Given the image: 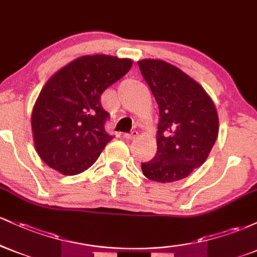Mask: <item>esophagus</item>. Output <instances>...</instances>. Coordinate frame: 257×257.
Instances as JSON below:
<instances>
[{
	"mask_svg": "<svg viewBox=\"0 0 257 257\" xmlns=\"http://www.w3.org/2000/svg\"><path fill=\"white\" fill-rule=\"evenodd\" d=\"M139 133L137 131H133L132 133H129V134H124L123 135V138L126 139V140H133V139H135L138 137Z\"/></svg>",
	"mask_w": 257,
	"mask_h": 257,
	"instance_id": "esophagus-1",
	"label": "esophagus"
}]
</instances>
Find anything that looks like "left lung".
Instances as JSON below:
<instances>
[{"label":"left lung","instance_id":"left-lung-1","mask_svg":"<svg viewBox=\"0 0 257 257\" xmlns=\"http://www.w3.org/2000/svg\"><path fill=\"white\" fill-rule=\"evenodd\" d=\"M158 104L157 153L141 164L157 182L185 179L202 166L219 134V117L202 85L174 65L157 59L138 61Z\"/></svg>","mask_w":257,"mask_h":257}]
</instances>
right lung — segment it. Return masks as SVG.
Instances as JSON below:
<instances>
[{
    "label": "right lung",
    "mask_w": 257,
    "mask_h": 257,
    "mask_svg": "<svg viewBox=\"0 0 257 257\" xmlns=\"http://www.w3.org/2000/svg\"><path fill=\"white\" fill-rule=\"evenodd\" d=\"M131 59L77 58L47 81L31 114L36 151L48 167L76 175L93 166L112 138L100 96L131 70Z\"/></svg>",
    "instance_id": "add662e5"
}]
</instances>
